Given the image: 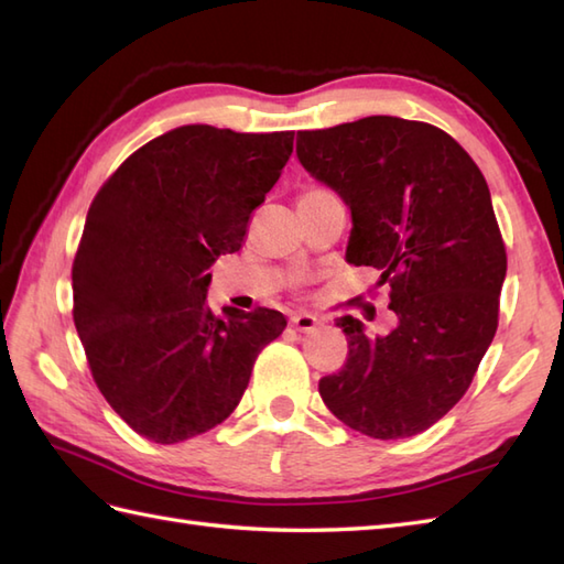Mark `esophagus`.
Masks as SVG:
<instances>
[{
  "label": "esophagus",
  "instance_id": "esophagus-1",
  "mask_svg": "<svg viewBox=\"0 0 564 564\" xmlns=\"http://www.w3.org/2000/svg\"><path fill=\"white\" fill-rule=\"evenodd\" d=\"M291 325L297 329V332H313L319 322L315 315H307V313H295L291 317Z\"/></svg>",
  "mask_w": 564,
  "mask_h": 564
}]
</instances>
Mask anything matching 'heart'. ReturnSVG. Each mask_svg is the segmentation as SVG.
Wrapping results in <instances>:
<instances>
[{
  "mask_svg": "<svg viewBox=\"0 0 564 564\" xmlns=\"http://www.w3.org/2000/svg\"><path fill=\"white\" fill-rule=\"evenodd\" d=\"M307 194H325V191H307ZM307 194H305V196H307Z\"/></svg>",
  "mask_w": 564,
  "mask_h": 564,
  "instance_id": "1",
  "label": "heart"
}]
</instances>
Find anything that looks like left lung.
<instances>
[{"label":"left lung","mask_w":564,"mask_h":564,"mask_svg":"<svg viewBox=\"0 0 564 564\" xmlns=\"http://www.w3.org/2000/svg\"><path fill=\"white\" fill-rule=\"evenodd\" d=\"M297 160L351 210L346 261L380 271L398 325L344 315L329 412L370 438L422 434L453 410L495 339L507 249L482 172L441 128L368 116L297 133Z\"/></svg>","instance_id":"8db88e82"}]
</instances>
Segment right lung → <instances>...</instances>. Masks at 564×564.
<instances>
[{
  "label": "right lung",
  "instance_id": "obj_1",
  "mask_svg": "<svg viewBox=\"0 0 564 564\" xmlns=\"http://www.w3.org/2000/svg\"><path fill=\"white\" fill-rule=\"evenodd\" d=\"M293 133L182 126L118 166L84 223L72 263L75 327L94 382L154 443L206 434L232 414L279 310L206 305L213 261L245 242L279 182Z\"/></svg>",
  "mask_w": 564,
  "mask_h": 564
}]
</instances>
